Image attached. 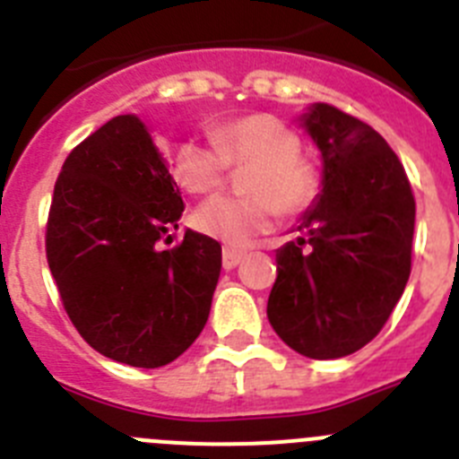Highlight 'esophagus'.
Returning a JSON list of instances; mask_svg holds the SVG:
<instances>
[{
	"label": "esophagus",
	"mask_w": 459,
	"mask_h": 459,
	"mask_svg": "<svg viewBox=\"0 0 459 459\" xmlns=\"http://www.w3.org/2000/svg\"><path fill=\"white\" fill-rule=\"evenodd\" d=\"M246 257V250H237V248H225L222 250V266L227 271L234 269L237 264H241V259Z\"/></svg>",
	"instance_id": "34e87169"
}]
</instances>
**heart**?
<instances>
[{
	"instance_id": "heart-1",
	"label": "heart",
	"mask_w": 459,
	"mask_h": 459,
	"mask_svg": "<svg viewBox=\"0 0 459 459\" xmlns=\"http://www.w3.org/2000/svg\"><path fill=\"white\" fill-rule=\"evenodd\" d=\"M301 152V137L275 115L257 112L225 121L211 140H188L174 153V177L193 195L216 193L230 168H250L243 177L248 197H216L195 213L206 237L243 246L273 225L275 216L291 218L315 204L319 169Z\"/></svg>"
}]
</instances>
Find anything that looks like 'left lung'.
Segmentation results:
<instances>
[{"label": "left lung", "instance_id": "left-lung-1", "mask_svg": "<svg viewBox=\"0 0 459 459\" xmlns=\"http://www.w3.org/2000/svg\"><path fill=\"white\" fill-rule=\"evenodd\" d=\"M324 158L301 238L275 253L266 315L307 359H340L377 338L411 273L416 200L400 158L366 121L317 103L303 115Z\"/></svg>", "mask_w": 459, "mask_h": 459}]
</instances>
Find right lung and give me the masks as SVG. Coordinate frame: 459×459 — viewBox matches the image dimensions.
<instances>
[{
    "label": "right lung",
    "mask_w": 459,
    "mask_h": 459,
    "mask_svg": "<svg viewBox=\"0 0 459 459\" xmlns=\"http://www.w3.org/2000/svg\"><path fill=\"white\" fill-rule=\"evenodd\" d=\"M179 188L142 121L121 115L68 153L46 257L68 319L99 354L133 368L179 359L202 333L221 243L186 230Z\"/></svg>",
    "instance_id": "obj_1"
}]
</instances>
